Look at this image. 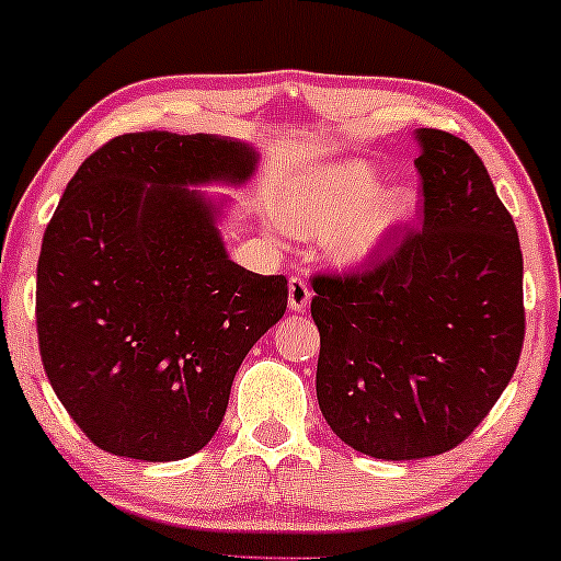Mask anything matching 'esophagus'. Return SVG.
I'll list each match as a JSON object with an SVG mask.
<instances>
[{
    "instance_id": "34e87169",
    "label": "esophagus",
    "mask_w": 561,
    "mask_h": 561,
    "mask_svg": "<svg viewBox=\"0 0 561 561\" xmlns=\"http://www.w3.org/2000/svg\"><path fill=\"white\" fill-rule=\"evenodd\" d=\"M287 289H289V298H287L289 311H298V313L306 311L308 302H311V289H308L306 282H302L300 276H293Z\"/></svg>"
}]
</instances>
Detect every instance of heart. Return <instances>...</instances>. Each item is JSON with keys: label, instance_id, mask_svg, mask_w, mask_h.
I'll return each instance as SVG.
<instances>
[{"label": "heart", "instance_id": "heart-1", "mask_svg": "<svg viewBox=\"0 0 561 561\" xmlns=\"http://www.w3.org/2000/svg\"><path fill=\"white\" fill-rule=\"evenodd\" d=\"M420 186L401 182L382 190V171L362 158H343L295 176L279 216L302 237L327 234V253L343 268L382 259L420 221Z\"/></svg>", "mask_w": 561, "mask_h": 561}]
</instances>
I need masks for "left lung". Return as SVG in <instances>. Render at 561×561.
<instances>
[{"label":"left lung","mask_w":561,"mask_h":561,"mask_svg":"<svg viewBox=\"0 0 561 561\" xmlns=\"http://www.w3.org/2000/svg\"><path fill=\"white\" fill-rule=\"evenodd\" d=\"M424 227L366 274L317 276V398L345 446L385 461L446 454L517 369L523 253L478 152L416 128Z\"/></svg>","instance_id":"8db88e82"}]
</instances>
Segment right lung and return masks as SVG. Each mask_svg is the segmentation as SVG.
Here are the masks:
<instances>
[{"instance_id":"1","label":"right lung","mask_w":561,"mask_h":561,"mask_svg":"<svg viewBox=\"0 0 561 561\" xmlns=\"http://www.w3.org/2000/svg\"><path fill=\"white\" fill-rule=\"evenodd\" d=\"M250 141L139 131L70 179L44 231L36 327L49 385L96 448L179 461L208 446L248 351L285 317L287 279L229 259L227 195Z\"/></svg>"}]
</instances>
